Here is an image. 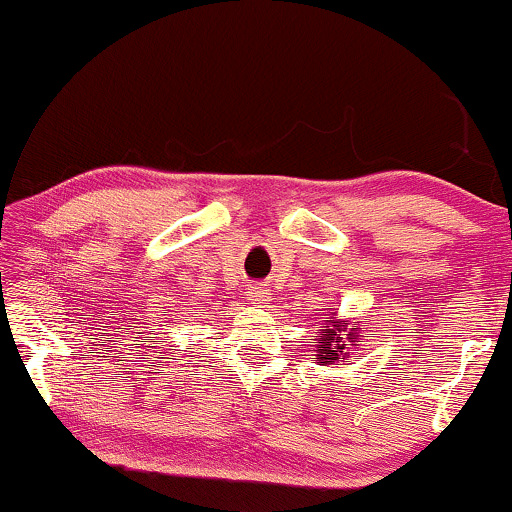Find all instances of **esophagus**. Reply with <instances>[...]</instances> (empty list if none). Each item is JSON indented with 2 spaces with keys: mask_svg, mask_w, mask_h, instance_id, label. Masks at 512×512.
<instances>
[{
  "mask_svg": "<svg viewBox=\"0 0 512 512\" xmlns=\"http://www.w3.org/2000/svg\"><path fill=\"white\" fill-rule=\"evenodd\" d=\"M247 300L251 305H263L265 300H270V293L268 289H263V286H249Z\"/></svg>",
  "mask_w": 512,
  "mask_h": 512,
  "instance_id": "obj_1",
  "label": "esophagus"
}]
</instances>
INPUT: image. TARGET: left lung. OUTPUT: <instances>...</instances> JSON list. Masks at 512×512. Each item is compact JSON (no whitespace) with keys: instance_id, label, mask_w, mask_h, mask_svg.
Instances as JSON below:
<instances>
[{"instance_id":"8db88e82","label":"left lung","mask_w":512,"mask_h":512,"mask_svg":"<svg viewBox=\"0 0 512 512\" xmlns=\"http://www.w3.org/2000/svg\"><path fill=\"white\" fill-rule=\"evenodd\" d=\"M331 314H324L326 324L319 328L317 335V363L319 366H331V363H340L342 359H347L349 349H352L354 342H361L356 328H347L342 321L335 317L333 307H328Z\"/></svg>"}]
</instances>
